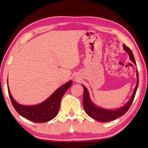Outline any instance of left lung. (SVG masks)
<instances>
[{"label":"left lung","mask_w":148,"mask_h":148,"mask_svg":"<svg viewBox=\"0 0 148 148\" xmlns=\"http://www.w3.org/2000/svg\"><path fill=\"white\" fill-rule=\"evenodd\" d=\"M123 49L126 51L128 54L129 55L130 59L132 61L135 65H136V60L134 59V56L132 53V51L131 49L128 48V47L124 45ZM137 82L136 84V88H135L134 92L132 94V96L130 98L126 104L122 108L116 110H110V109H106L100 107L96 106L94 103L92 102L89 95V93L88 92L86 88L83 85L84 88V94H83V108L85 110L87 114L90 117L95 119V120L100 121V122H108L110 121H112L114 119H117L120 116L124 115L126 113L128 110L129 109L132 103L133 102L134 99L135 95L137 92L138 85H139V75H138V71H137Z\"/></svg>","instance_id":"left-lung-1"}]
</instances>
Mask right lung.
I'll use <instances>...</instances> for the list:
<instances>
[{"mask_svg":"<svg viewBox=\"0 0 148 148\" xmlns=\"http://www.w3.org/2000/svg\"><path fill=\"white\" fill-rule=\"evenodd\" d=\"M72 83V81H68L56 90L45 101L36 106H23L16 102L11 95L9 87L8 93L12 104L19 114L34 122L45 123L51 120L57 114L62 97L71 87Z\"/></svg>","mask_w":148,"mask_h":148,"instance_id":"add662e5","label":"right lung"}]
</instances>
